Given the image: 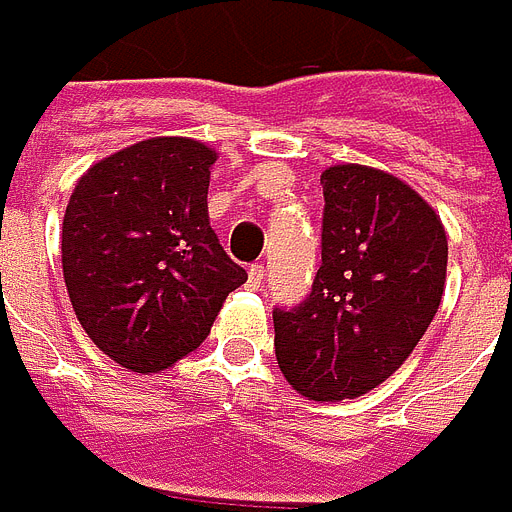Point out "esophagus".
Listing matches in <instances>:
<instances>
[{
  "label": "esophagus",
  "mask_w": 512,
  "mask_h": 512,
  "mask_svg": "<svg viewBox=\"0 0 512 512\" xmlns=\"http://www.w3.org/2000/svg\"><path fill=\"white\" fill-rule=\"evenodd\" d=\"M265 279H267L265 265H253L250 270H247V287L259 290V287H265Z\"/></svg>",
  "instance_id": "1"
}]
</instances>
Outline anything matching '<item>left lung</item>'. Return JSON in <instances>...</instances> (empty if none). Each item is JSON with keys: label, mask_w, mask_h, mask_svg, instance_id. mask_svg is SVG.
<instances>
[{"label": "left lung", "mask_w": 512, "mask_h": 512, "mask_svg": "<svg viewBox=\"0 0 512 512\" xmlns=\"http://www.w3.org/2000/svg\"><path fill=\"white\" fill-rule=\"evenodd\" d=\"M322 267L305 302L273 307L276 362L313 402L393 376L442 305L447 236L436 210L384 170L322 173Z\"/></svg>", "instance_id": "1"}]
</instances>
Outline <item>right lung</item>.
<instances>
[{"label": "right lung", "mask_w": 512, "mask_h": 512, "mask_svg": "<svg viewBox=\"0 0 512 512\" xmlns=\"http://www.w3.org/2000/svg\"><path fill=\"white\" fill-rule=\"evenodd\" d=\"M216 153L156 136L96 162L62 222L70 305L93 344L133 373H159L205 342L247 282L207 216Z\"/></svg>", "instance_id": "right-lung-1"}]
</instances>
